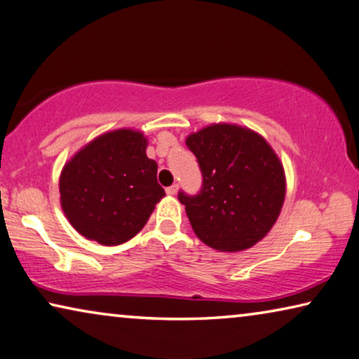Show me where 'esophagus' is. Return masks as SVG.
<instances>
[{
    "mask_svg": "<svg viewBox=\"0 0 359 359\" xmlns=\"http://www.w3.org/2000/svg\"><path fill=\"white\" fill-rule=\"evenodd\" d=\"M177 190H179V185L174 184V185H170V187H168V189H165V194L175 195V194H177Z\"/></svg>",
    "mask_w": 359,
    "mask_h": 359,
    "instance_id": "obj_1",
    "label": "esophagus"
}]
</instances>
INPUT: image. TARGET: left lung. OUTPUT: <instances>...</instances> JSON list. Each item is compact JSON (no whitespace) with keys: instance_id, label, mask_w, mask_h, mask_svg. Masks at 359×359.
<instances>
[{"instance_id":"left-lung-1","label":"left lung","mask_w":359,"mask_h":359,"mask_svg":"<svg viewBox=\"0 0 359 359\" xmlns=\"http://www.w3.org/2000/svg\"><path fill=\"white\" fill-rule=\"evenodd\" d=\"M203 174L198 195L179 191L196 237L217 251L251 248L274 226L285 200L280 159L259 133L211 124L187 137Z\"/></svg>"}]
</instances>
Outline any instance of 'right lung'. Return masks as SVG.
Returning a JSON list of instances; mask_svg holds the SVG:
<instances>
[{
  "label": "right lung",
  "instance_id": "right-lung-1",
  "mask_svg": "<svg viewBox=\"0 0 359 359\" xmlns=\"http://www.w3.org/2000/svg\"><path fill=\"white\" fill-rule=\"evenodd\" d=\"M148 140L133 128L106 132L69 159L60 177L61 208L85 238L126 243L145 227L165 195L158 164L147 156Z\"/></svg>",
  "mask_w": 359,
  "mask_h": 359
}]
</instances>
